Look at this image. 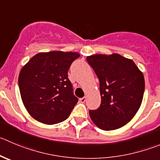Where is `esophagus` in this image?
I'll return each mask as SVG.
<instances>
[{"instance_id":"obj_1","label":"esophagus","mask_w":160,"mask_h":160,"mask_svg":"<svg viewBox=\"0 0 160 160\" xmlns=\"http://www.w3.org/2000/svg\"><path fill=\"white\" fill-rule=\"evenodd\" d=\"M86 100H87V98H86V97H83V98H80V102H81V103H84V102H86Z\"/></svg>"}]
</instances>
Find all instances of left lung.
Listing matches in <instances>:
<instances>
[{"label": "left lung", "mask_w": 160, "mask_h": 160, "mask_svg": "<svg viewBox=\"0 0 160 160\" xmlns=\"http://www.w3.org/2000/svg\"><path fill=\"white\" fill-rule=\"evenodd\" d=\"M87 61L99 80L100 107L89 110L92 122L102 130L119 129L132 120L141 107L144 78L132 60L118 53L95 54Z\"/></svg>", "instance_id": "left-lung-1"}]
</instances>
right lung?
<instances>
[{
    "mask_svg": "<svg viewBox=\"0 0 160 160\" xmlns=\"http://www.w3.org/2000/svg\"><path fill=\"white\" fill-rule=\"evenodd\" d=\"M80 55L77 52H41L23 65L19 75V92L33 118L46 125L68 118L78 102L68 70Z\"/></svg>",
    "mask_w": 160,
    "mask_h": 160,
    "instance_id": "right-lung-1",
    "label": "right lung"
}]
</instances>
